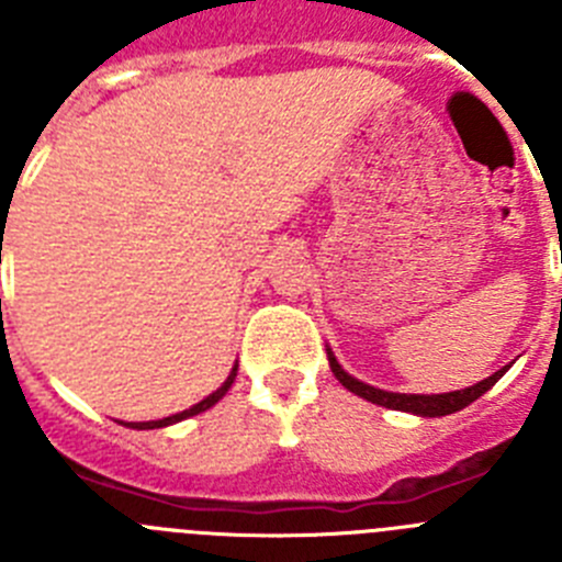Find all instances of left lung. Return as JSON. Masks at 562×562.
I'll use <instances>...</instances> for the list:
<instances>
[{
	"mask_svg": "<svg viewBox=\"0 0 562 562\" xmlns=\"http://www.w3.org/2000/svg\"><path fill=\"white\" fill-rule=\"evenodd\" d=\"M326 357H329V366H331V374L340 380L342 389H349L351 394L362 396V400L374 402V405H382V408H391V411H405V414H414V416H448L456 414V411L467 408L470 402H475L479 396H484L486 391L493 389L495 382L509 371V366L495 371L493 376H486V380L475 382L470 389H461V391H450V394H396V391H382L369 385V382L357 380L351 376L349 371L342 369L340 362H337L335 351L326 346Z\"/></svg>",
	"mask_w": 562,
	"mask_h": 562,
	"instance_id": "left-lung-1",
	"label": "left lung"
}]
</instances>
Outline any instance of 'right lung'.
<instances>
[{
    "mask_svg": "<svg viewBox=\"0 0 562 562\" xmlns=\"http://www.w3.org/2000/svg\"><path fill=\"white\" fill-rule=\"evenodd\" d=\"M236 371H238V362H236V366H233V369H231V374H227V380L222 382L220 389L213 391V394H207L205 400H202V402H196V405H191V408H188V411H180V414L166 416V419H154V422H126V425H128V428H134V430H154V428H168V425H177V422L188 419V416H196V414H202V411L213 408V405H216V402H220L222 396L227 394V391H231L233 380H236Z\"/></svg>",
    "mask_w": 562,
    "mask_h": 562,
    "instance_id": "1",
    "label": "right lung"
}]
</instances>
